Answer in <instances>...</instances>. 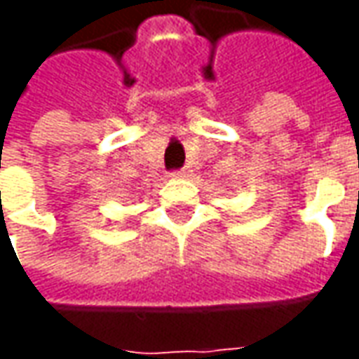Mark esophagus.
<instances>
[{"label":"esophagus","mask_w":359,"mask_h":359,"mask_svg":"<svg viewBox=\"0 0 359 359\" xmlns=\"http://www.w3.org/2000/svg\"><path fill=\"white\" fill-rule=\"evenodd\" d=\"M171 177H172V179H182V177H184V171L171 172Z\"/></svg>","instance_id":"34e87169"}]
</instances>
